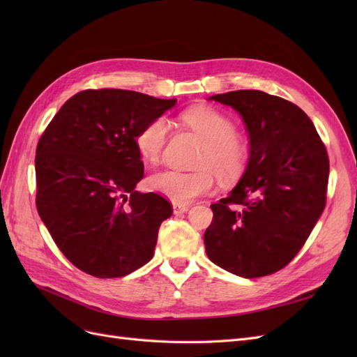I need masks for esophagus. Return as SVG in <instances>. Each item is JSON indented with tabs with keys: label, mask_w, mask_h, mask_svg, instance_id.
Returning <instances> with one entry per match:
<instances>
[{
	"label": "esophagus",
	"mask_w": 357,
	"mask_h": 357,
	"mask_svg": "<svg viewBox=\"0 0 357 357\" xmlns=\"http://www.w3.org/2000/svg\"><path fill=\"white\" fill-rule=\"evenodd\" d=\"M189 210V205L186 204H172V211H174V214H183L186 213Z\"/></svg>",
	"instance_id": "obj_1"
}]
</instances>
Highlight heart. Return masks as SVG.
I'll return each mask as SVG.
<instances>
[{
	"instance_id": "1",
	"label": "heart",
	"mask_w": 357,
	"mask_h": 357,
	"mask_svg": "<svg viewBox=\"0 0 357 357\" xmlns=\"http://www.w3.org/2000/svg\"><path fill=\"white\" fill-rule=\"evenodd\" d=\"M181 121L205 142L197 164L199 169L160 171L150 178V188L172 202L189 204L210 193L218 177L223 183L238 180L247 167L248 146L235 134L236 128L231 119L211 107H193L181 114ZM169 132L171 125L164 116L152 119L138 132L137 149L149 164L160 162Z\"/></svg>"
}]
</instances>
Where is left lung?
Returning a JSON list of instances; mask_svg holds the SVG:
<instances>
[{
  "instance_id": "left-lung-1",
  "label": "left lung",
  "mask_w": 357,
  "mask_h": 357,
  "mask_svg": "<svg viewBox=\"0 0 357 357\" xmlns=\"http://www.w3.org/2000/svg\"><path fill=\"white\" fill-rule=\"evenodd\" d=\"M210 100L241 114L250 159L235 189L211 204L205 252L235 275L274 274L299 253L325 210L326 147L311 119L280 96L247 89Z\"/></svg>"
}]
</instances>
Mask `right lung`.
<instances>
[{
  "instance_id": "right-lung-1",
  "label": "right lung",
  "mask_w": 357,
  "mask_h": 357,
  "mask_svg": "<svg viewBox=\"0 0 357 357\" xmlns=\"http://www.w3.org/2000/svg\"><path fill=\"white\" fill-rule=\"evenodd\" d=\"M176 100L123 89H86L61 107L36 152V205L55 244L80 271L116 278L153 257L172 205L139 193L137 135Z\"/></svg>"
}]
</instances>
